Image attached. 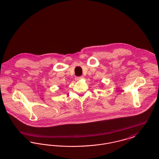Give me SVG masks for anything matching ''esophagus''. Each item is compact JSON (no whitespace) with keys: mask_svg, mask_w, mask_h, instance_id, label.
<instances>
[{"mask_svg":"<svg viewBox=\"0 0 159 159\" xmlns=\"http://www.w3.org/2000/svg\"><path fill=\"white\" fill-rule=\"evenodd\" d=\"M84 77H83V76H80V77H75V80H80V79H84Z\"/></svg>","mask_w":159,"mask_h":159,"instance_id":"obj_1","label":"esophagus"}]
</instances>
